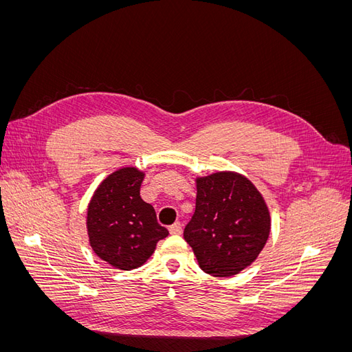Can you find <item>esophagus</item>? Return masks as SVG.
Here are the masks:
<instances>
[{"label":"esophagus","instance_id":"1","mask_svg":"<svg viewBox=\"0 0 352 352\" xmlns=\"http://www.w3.org/2000/svg\"><path fill=\"white\" fill-rule=\"evenodd\" d=\"M168 232L172 233V235H180V233H182V223L176 221L175 225H172V226L168 228Z\"/></svg>","mask_w":352,"mask_h":352}]
</instances>
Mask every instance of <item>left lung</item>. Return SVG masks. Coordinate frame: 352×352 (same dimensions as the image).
Returning a JSON list of instances; mask_svg holds the SVG:
<instances>
[{
    "label": "left lung",
    "instance_id": "obj_1",
    "mask_svg": "<svg viewBox=\"0 0 352 352\" xmlns=\"http://www.w3.org/2000/svg\"><path fill=\"white\" fill-rule=\"evenodd\" d=\"M197 202L184 238L199 267L229 278L251 265L270 235V212L260 190L236 172L197 177Z\"/></svg>",
    "mask_w": 352,
    "mask_h": 352
}]
</instances>
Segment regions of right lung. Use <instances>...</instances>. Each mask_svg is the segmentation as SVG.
I'll list each match as a JSON object with an SVG mask.
<instances>
[{"instance_id": "right-lung-1", "label": "right lung", "mask_w": 352, "mask_h": 352, "mask_svg": "<svg viewBox=\"0 0 352 352\" xmlns=\"http://www.w3.org/2000/svg\"><path fill=\"white\" fill-rule=\"evenodd\" d=\"M145 173L122 167L105 177L88 204L87 229L92 251L120 270H132L151 257L157 242L168 235L155 210L141 195Z\"/></svg>"}]
</instances>
